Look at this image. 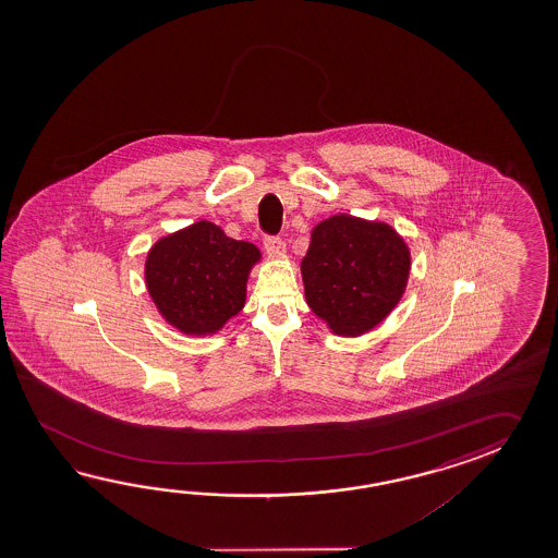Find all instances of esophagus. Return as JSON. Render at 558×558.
<instances>
[{
  "label": "esophagus",
  "mask_w": 558,
  "mask_h": 558,
  "mask_svg": "<svg viewBox=\"0 0 558 558\" xmlns=\"http://www.w3.org/2000/svg\"><path fill=\"white\" fill-rule=\"evenodd\" d=\"M265 251H267L271 257H281V255H284V251H287L283 239L265 238Z\"/></svg>",
  "instance_id": "esophagus-1"
}]
</instances>
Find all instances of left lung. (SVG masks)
<instances>
[{"label": "left lung", "instance_id": "8db88e82", "mask_svg": "<svg viewBox=\"0 0 558 558\" xmlns=\"http://www.w3.org/2000/svg\"><path fill=\"white\" fill-rule=\"evenodd\" d=\"M411 274V251L385 221L337 214L311 231L301 262L311 311L339 337L375 329L399 305Z\"/></svg>", "mask_w": 558, "mask_h": 558}]
</instances>
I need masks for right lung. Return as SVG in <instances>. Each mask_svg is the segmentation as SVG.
Wrapping results in <instances>:
<instances>
[{
	"mask_svg": "<svg viewBox=\"0 0 558 558\" xmlns=\"http://www.w3.org/2000/svg\"><path fill=\"white\" fill-rule=\"evenodd\" d=\"M262 251L227 238L211 221H197L157 239L145 259V284L167 325L207 337L226 327L247 299L251 269Z\"/></svg>",
	"mask_w": 558,
	"mask_h": 558,
	"instance_id": "obj_1",
	"label": "right lung"
}]
</instances>
